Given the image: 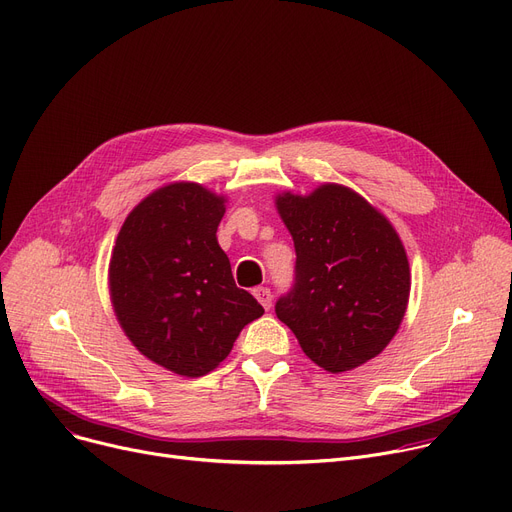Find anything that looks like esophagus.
Segmentation results:
<instances>
[{
  "label": "esophagus",
  "mask_w": 512,
  "mask_h": 512,
  "mask_svg": "<svg viewBox=\"0 0 512 512\" xmlns=\"http://www.w3.org/2000/svg\"><path fill=\"white\" fill-rule=\"evenodd\" d=\"M253 294H255V299H257L265 309H270V307H272L274 294H272V290H270V288H267V286H257V288L253 290Z\"/></svg>",
  "instance_id": "esophagus-1"
}]
</instances>
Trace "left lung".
Wrapping results in <instances>:
<instances>
[{"label": "left lung", "instance_id": "obj_1", "mask_svg": "<svg viewBox=\"0 0 512 512\" xmlns=\"http://www.w3.org/2000/svg\"><path fill=\"white\" fill-rule=\"evenodd\" d=\"M297 263L276 315L303 353L330 373L378 357L409 303L405 247L384 215L351 188L324 184L309 197L280 195Z\"/></svg>", "mask_w": 512, "mask_h": 512}]
</instances>
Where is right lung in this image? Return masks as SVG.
I'll return each mask as SVG.
<instances>
[{
	"label": "right lung",
	"mask_w": 512,
	"mask_h": 512,
	"mask_svg": "<svg viewBox=\"0 0 512 512\" xmlns=\"http://www.w3.org/2000/svg\"><path fill=\"white\" fill-rule=\"evenodd\" d=\"M224 197L195 182L159 188L130 211L112 251L110 292L130 342L186 378L218 367L240 330L263 315L234 284L218 245Z\"/></svg>",
	"instance_id": "right-lung-1"
}]
</instances>
